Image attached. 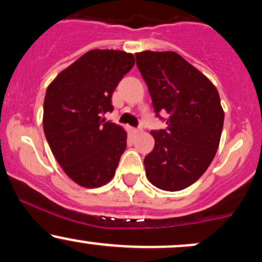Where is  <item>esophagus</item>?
Segmentation results:
<instances>
[{"mask_svg": "<svg viewBox=\"0 0 262 262\" xmlns=\"http://www.w3.org/2000/svg\"><path fill=\"white\" fill-rule=\"evenodd\" d=\"M130 132H132V134H138L140 132V129L139 128H130Z\"/></svg>", "mask_w": 262, "mask_h": 262, "instance_id": "1", "label": "esophagus"}]
</instances>
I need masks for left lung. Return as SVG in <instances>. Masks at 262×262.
Instances as JSON below:
<instances>
[{
    "instance_id": "obj_1",
    "label": "left lung",
    "mask_w": 262,
    "mask_h": 262,
    "mask_svg": "<svg viewBox=\"0 0 262 262\" xmlns=\"http://www.w3.org/2000/svg\"><path fill=\"white\" fill-rule=\"evenodd\" d=\"M135 59L155 116L167 125L151 130L155 146L144 159L146 177L164 191H181L203 175L217 152L224 123L219 93L179 54L143 52Z\"/></svg>"
}]
</instances>
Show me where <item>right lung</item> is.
I'll return each instance as SVG.
<instances>
[{
    "label": "right lung",
    "mask_w": 262,
    "mask_h": 262,
    "mask_svg": "<svg viewBox=\"0 0 262 262\" xmlns=\"http://www.w3.org/2000/svg\"><path fill=\"white\" fill-rule=\"evenodd\" d=\"M134 65L121 50L95 49L61 71L48 87L43 127L56 161L77 185L111 181L127 148V133L102 117L112 112V95Z\"/></svg>",
    "instance_id": "right-lung-1"
}]
</instances>
